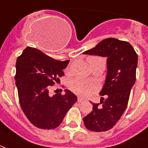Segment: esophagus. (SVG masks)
Returning <instances> with one entry per match:
<instances>
[{
	"label": "esophagus",
	"instance_id": "obj_1",
	"mask_svg": "<svg viewBox=\"0 0 148 148\" xmlns=\"http://www.w3.org/2000/svg\"><path fill=\"white\" fill-rule=\"evenodd\" d=\"M77 101H78V103H83V102L85 101V99H82V98H80V97H78Z\"/></svg>",
	"mask_w": 148,
	"mask_h": 148
}]
</instances>
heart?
Returning a JSON list of instances; mask_svg holds the SVG:
<instances>
[{"label":"heart","mask_w":148,"mask_h":148,"mask_svg":"<svg viewBox=\"0 0 148 148\" xmlns=\"http://www.w3.org/2000/svg\"><path fill=\"white\" fill-rule=\"evenodd\" d=\"M93 61L104 62V59L97 56H92L88 58L89 62ZM70 87L71 90H73L75 94L79 95L81 97H87L98 90V86L96 83L81 79L73 80V82H71Z\"/></svg>","instance_id":"1"}]
</instances>
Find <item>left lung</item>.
<instances>
[{
	"label": "left lung",
	"instance_id": "obj_1",
	"mask_svg": "<svg viewBox=\"0 0 148 148\" xmlns=\"http://www.w3.org/2000/svg\"><path fill=\"white\" fill-rule=\"evenodd\" d=\"M85 55L106 57L107 73L99 95L100 103L92 104V111L83 118L88 130L102 132L117 123L127 106L130 90L136 81L137 55L127 42L113 38L103 40Z\"/></svg>",
	"mask_w": 148,
	"mask_h": 148
}]
</instances>
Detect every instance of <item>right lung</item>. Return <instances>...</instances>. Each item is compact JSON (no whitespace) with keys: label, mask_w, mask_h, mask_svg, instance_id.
Here are the masks:
<instances>
[{"label":"right lung","mask_w":148,"mask_h":148,"mask_svg":"<svg viewBox=\"0 0 148 148\" xmlns=\"http://www.w3.org/2000/svg\"><path fill=\"white\" fill-rule=\"evenodd\" d=\"M69 60L58 61L38 49L27 47L16 62V86L23 112L36 127L50 130L61 124L77 97L68 90L66 93L50 96L49 88L58 78Z\"/></svg>","instance_id":"1"}]
</instances>
